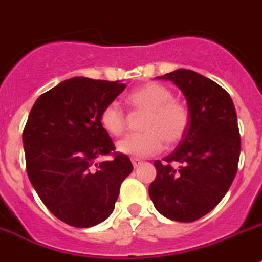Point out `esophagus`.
Listing matches in <instances>:
<instances>
[{
  "mask_svg": "<svg viewBox=\"0 0 262 262\" xmlns=\"http://www.w3.org/2000/svg\"><path fill=\"white\" fill-rule=\"evenodd\" d=\"M143 162L141 159H138V158H132V164H133L134 168H138V167L142 164Z\"/></svg>",
  "mask_w": 262,
  "mask_h": 262,
  "instance_id": "1",
  "label": "esophagus"
}]
</instances>
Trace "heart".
<instances>
[{
	"mask_svg": "<svg viewBox=\"0 0 262 262\" xmlns=\"http://www.w3.org/2000/svg\"><path fill=\"white\" fill-rule=\"evenodd\" d=\"M171 91L159 83H145L128 96L134 110L143 111L142 133L130 134L117 142V151L134 158H146L163 148L164 140L175 143L187 132L189 115L187 108L172 100ZM100 125L107 133L120 136L126 125L125 115L117 102H111L100 114Z\"/></svg>",
	"mask_w": 262,
	"mask_h": 262,
	"instance_id": "1",
	"label": "heart"
}]
</instances>
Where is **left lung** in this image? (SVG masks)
<instances>
[{"label": "left lung", "mask_w": 262, "mask_h": 262, "mask_svg": "<svg viewBox=\"0 0 262 262\" xmlns=\"http://www.w3.org/2000/svg\"><path fill=\"white\" fill-rule=\"evenodd\" d=\"M158 78L180 89L187 99L189 122L178 147L163 162H154L157 178L148 194L166 218L194 222L219 204L236 175V111L227 91L193 70L178 69ZM173 163L179 169L170 166Z\"/></svg>", "instance_id": "obj_1"}]
</instances>
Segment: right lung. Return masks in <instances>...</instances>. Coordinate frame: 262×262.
I'll return each instance as SVG.
<instances>
[{
  "label": "right lung",
  "instance_id": "1",
  "mask_svg": "<svg viewBox=\"0 0 262 262\" xmlns=\"http://www.w3.org/2000/svg\"><path fill=\"white\" fill-rule=\"evenodd\" d=\"M125 87L74 77L40 95L28 115L23 130L28 179L49 211L73 227L105 221L133 171L130 159L119 152L96 163L115 150L100 114Z\"/></svg>",
  "mask_w": 262,
  "mask_h": 262
}]
</instances>
